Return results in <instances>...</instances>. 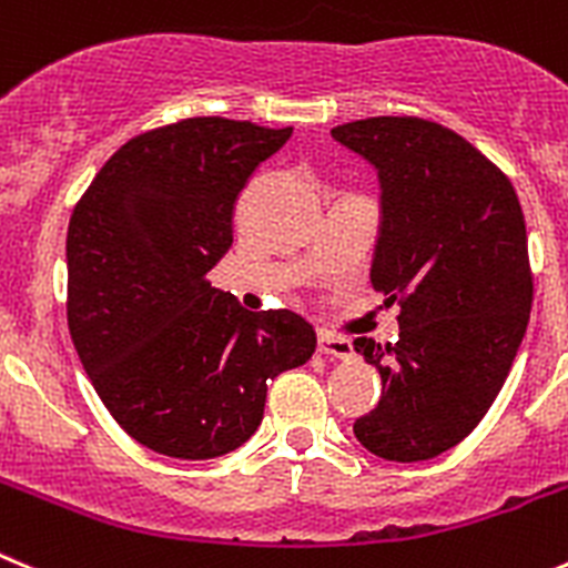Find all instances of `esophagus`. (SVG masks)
<instances>
[{
  "label": "esophagus",
  "instance_id": "1",
  "mask_svg": "<svg viewBox=\"0 0 568 568\" xmlns=\"http://www.w3.org/2000/svg\"><path fill=\"white\" fill-rule=\"evenodd\" d=\"M317 351L334 359H351L354 356V343L348 337H339V334L321 332L317 334Z\"/></svg>",
  "mask_w": 568,
  "mask_h": 568
}]
</instances>
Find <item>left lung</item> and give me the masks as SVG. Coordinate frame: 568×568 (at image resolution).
<instances>
[{
	"mask_svg": "<svg viewBox=\"0 0 568 568\" xmlns=\"http://www.w3.org/2000/svg\"><path fill=\"white\" fill-rule=\"evenodd\" d=\"M332 136L379 172L371 284L402 306L396 343L354 339L382 376L379 404L354 435L382 460H432L485 418L527 332L521 203L494 161L429 119H356Z\"/></svg>",
	"mask_w": 568,
	"mask_h": 568,
	"instance_id": "obj_1",
	"label": "left lung"
}]
</instances>
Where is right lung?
<instances>
[{
  "mask_svg": "<svg viewBox=\"0 0 568 568\" xmlns=\"http://www.w3.org/2000/svg\"><path fill=\"white\" fill-rule=\"evenodd\" d=\"M293 128L192 116L116 150L74 206L67 321L97 396L148 449L229 455L256 432L267 382L315 354L290 310L247 312L209 270L234 242V206Z\"/></svg>",
  "mask_w": 568,
  "mask_h": 568,
  "instance_id": "right-lung-1",
  "label": "right lung"
}]
</instances>
